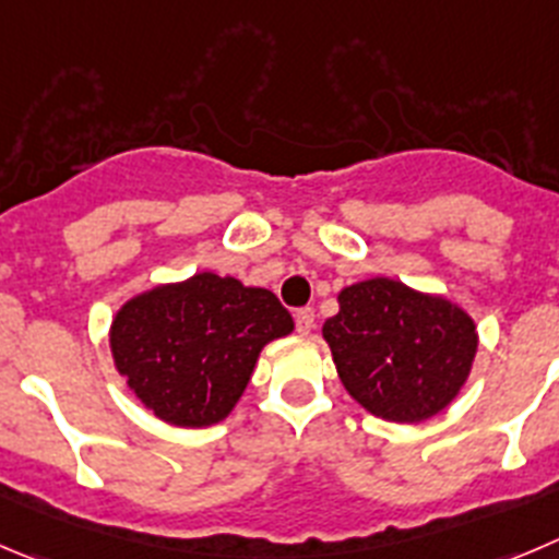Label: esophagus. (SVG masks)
Here are the masks:
<instances>
[{"label":"esophagus","instance_id":"34e87169","mask_svg":"<svg viewBox=\"0 0 559 559\" xmlns=\"http://www.w3.org/2000/svg\"><path fill=\"white\" fill-rule=\"evenodd\" d=\"M294 321H296V332L310 334V329L316 326V312H312L310 307H301V310L294 312Z\"/></svg>","mask_w":559,"mask_h":559}]
</instances>
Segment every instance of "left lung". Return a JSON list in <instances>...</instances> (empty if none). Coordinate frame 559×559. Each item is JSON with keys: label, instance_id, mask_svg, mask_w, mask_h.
Instances as JSON below:
<instances>
[{"label": "left lung", "instance_id": "1", "mask_svg": "<svg viewBox=\"0 0 559 559\" xmlns=\"http://www.w3.org/2000/svg\"><path fill=\"white\" fill-rule=\"evenodd\" d=\"M323 337L348 395L390 423H423L464 386L477 332L461 307L376 276L350 285Z\"/></svg>", "mask_w": 559, "mask_h": 559}]
</instances>
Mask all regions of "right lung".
<instances>
[{
    "mask_svg": "<svg viewBox=\"0 0 559 559\" xmlns=\"http://www.w3.org/2000/svg\"><path fill=\"white\" fill-rule=\"evenodd\" d=\"M294 332L271 290L211 271L136 296L111 321V356L158 419L203 428L230 414L265 343Z\"/></svg>",
    "mask_w": 559,
    "mask_h": 559,
    "instance_id": "right-lung-1",
    "label": "right lung"
}]
</instances>
